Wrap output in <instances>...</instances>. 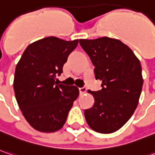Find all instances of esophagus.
I'll use <instances>...</instances> for the list:
<instances>
[{
    "label": "esophagus",
    "instance_id": "obj_1",
    "mask_svg": "<svg viewBox=\"0 0 155 155\" xmlns=\"http://www.w3.org/2000/svg\"><path fill=\"white\" fill-rule=\"evenodd\" d=\"M79 91H80V95H83L84 94H86V92H87V88L80 87L79 88Z\"/></svg>",
    "mask_w": 155,
    "mask_h": 155
}]
</instances>
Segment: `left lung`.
I'll return each mask as SVG.
<instances>
[{
	"mask_svg": "<svg viewBox=\"0 0 155 155\" xmlns=\"http://www.w3.org/2000/svg\"><path fill=\"white\" fill-rule=\"evenodd\" d=\"M80 45L95 67V79L102 81L101 90L88 92L94 96V104L85 110L87 123L96 132L113 133L125 124L137 107L143 84L140 61L118 39H80Z\"/></svg>",
	"mask_w": 155,
	"mask_h": 155,
	"instance_id": "1",
	"label": "left lung"
}]
</instances>
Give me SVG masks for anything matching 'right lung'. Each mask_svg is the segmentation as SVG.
<instances>
[{
    "label": "right lung",
    "instance_id": "1",
    "mask_svg": "<svg viewBox=\"0 0 155 155\" xmlns=\"http://www.w3.org/2000/svg\"><path fill=\"white\" fill-rule=\"evenodd\" d=\"M78 42L56 37L42 38L27 46L17 63L15 98L25 118L36 130L51 133L61 129L79 96L75 86L56 81Z\"/></svg>",
    "mask_w": 155,
    "mask_h": 155
}]
</instances>
